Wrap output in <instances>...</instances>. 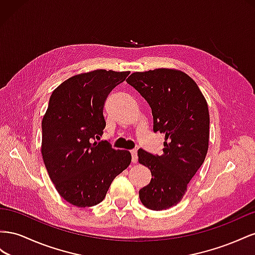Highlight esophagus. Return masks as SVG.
<instances>
[{
    "label": "esophagus",
    "mask_w": 255,
    "mask_h": 255,
    "mask_svg": "<svg viewBox=\"0 0 255 255\" xmlns=\"http://www.w3.org/2000/svg\"><path fill=\"white\" fill-rule=\"evenodd\" d=\"M130 152H131V160H132V162H133V163H136V161H137V151H136V149H132Z\"/></svg>",
    "instance_id": "esophagus-1"
}]
</instances>
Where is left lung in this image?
Segmentation results:
<instances>
[{
  "mask_svg": "<svg viewBox=\"0 0 255 255\" xmlns=\"http://www.w3.org/2000/svg\"><path fill=\"white\" fill-rule=\"evenodd\" d=\"M126 81L149 105L154 132L165 134L162 155L137 150L139 162L151 173L150 183L139 191L140 200L151 210L168 209L183 199L189 181L205 160L207 103L193 80L175 69L133 72Z\"/></svg>",
  "mask_w": 255,
  "mask_h": 255,
  "instance_id": "obj_1",
  "label": "left lung"
}]
</instances>
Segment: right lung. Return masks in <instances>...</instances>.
Masks as SVG:
<instances>
[{"mask_svg":"<svg viewBox=\"0 0 255 255\" xmlns=\"http://www.w3.org/2000/svg\"><path fill=\"white\" fill-rule=\"evenodd\" d=\"M129 74L98 69L77 75L50 97L41 122L42 159L57 192L72 205L103 202L113 179L131 162L128 150L96 141L106 127L105 101Z\"/></svg>","mask_w":255,"mask_h":255,"instance_id":"1","label":"right lung"}]
</instances>
